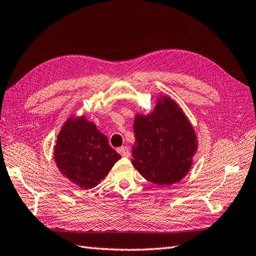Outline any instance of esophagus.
<instances>
[{"instance_id": "1", "label": "esophagus", "mask_w": 256, "mask_h": 256, "mask_svg": "<svg viewBox=\"0 0 256 256\" xmlns=\"http://www.w3.org/2000/svg\"><path fill=\"white\" fill-rule=\"evenodd\" d=\"M118 152L123 157H130V148L128 146H122L120 148H118Z\"/></svg>"}]
</instances>
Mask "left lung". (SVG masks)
<instances>
[{
    "label": "left lung",
    "mask_w": 256,
    "mask_h": 256,
    "mask_svg": "<svg viewBox=\"0 0 256 256\" xmlns=\"http://www.w3.org/2000/svg\"><path fill=\"white\" fill-rule=\"evenodd\" d=\"M132 164L146 180L170 186L183 179L191 169L198 150L193 126L176 101L158 98L150 114H136Z\"/></svg>",
    "instance_id": "left-lung-1"
}]
</instances>
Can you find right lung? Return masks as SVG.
I'll list each match as a JSON object with an SVG mask.
<instances>
[{"instance_id":"1","label":"right lung","mask_w":256,"mask_h":256,"mask_svg":"<svg viewBox=\"0 0 256 256\" xmlns=\"http://www.w3.org/2000/svg\"><path fill=\"white\" fill-rule=\"evenodd\" d=\"M120 158L106 136L85 116H70L58 135L54 146L58 168L82 188L96 186Z\"/></svg>"}]
</instances>
